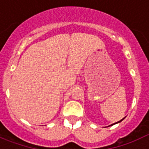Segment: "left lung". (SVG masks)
<instances>
[{"label": "left lung", "instance_id": "1", "mask_svg": "<svg viewBox=\"0 0 149 149\" xmlns=\"http://www.w3.org/2000/svg\"><path fill=\"white\" fill-rule=\"evenodd\" d=\"M123 119H122V120H120V121H119V122H116V123H119V122H122V120H123ZM116 123H114V124H112V125H115V124H116ZM111 125H110V126H111Z\"/></svg>", "mask_w": 149, "mask_h": 149}]
</instances>
